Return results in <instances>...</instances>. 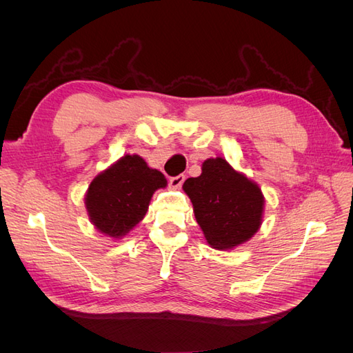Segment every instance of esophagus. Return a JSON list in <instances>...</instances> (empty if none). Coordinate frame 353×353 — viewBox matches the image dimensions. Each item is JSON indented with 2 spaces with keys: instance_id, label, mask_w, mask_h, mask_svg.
I'll list each match as a JSON object with an SVG mask.
<instances>
[{
  "instance_id": "34e87169",
  "label": "esophagus",
  "mask_w": 353,
  "mask_h": 353,
  "mask_svg": "<svg viewBox=\"0 0 353 353\" xmlns=\"http://www.w3.org/2000/svg\"><path fill=\"white\" fill-rule=\"evenodd\" d=\"M184 181H185V175L172 176V178L169 179V187H170V188H175V190H178V188H181V185L184 184Z\"/></svg>"
}]
</instances>
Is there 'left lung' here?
<instances>
[{
  "label": "left lung",
  "mask_w": 353,
  "mask_h": 353,
  "mask_svg": "<svg viewBox=\"0 0 353 353\" xmlns=\"http://www.w3.org/2000/svg\"><path fill=\"white\" fill-rule=\"evenodd\" d=\"M194 216L213 249L227 250L252 239L262 223L263 196L222 157L203 162L201 175L184 185Z\"/></svg>",
  "instance_id": "obj_1"
}]
</instances>
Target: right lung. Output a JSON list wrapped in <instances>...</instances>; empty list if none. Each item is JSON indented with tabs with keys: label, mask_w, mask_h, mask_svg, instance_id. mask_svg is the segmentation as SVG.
I'll return each instance as SVG.
<instances>
[{
	"label": "right lung",
	"mask_w": 353,
	"mask_h": 353,
	"mask_svg": "<svg viewBox=\"0 0 353 353\" xmlns=\"http://www.w3.org/2000/svg\"><path fill=\"white\" fill-rule=\"evenodd\" d=\"M163 187L162 172L148 168L143 157L128 154L92 179L85 205L94 225L117 239L144 218L153 193Z\"/></svg>",
	"instance_id": "1"
}]
</instances>
